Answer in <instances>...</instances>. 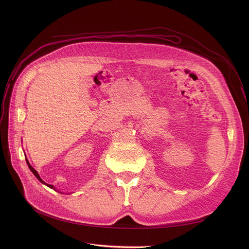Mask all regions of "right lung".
I'll use <instances>...</instances> for the list:
<instances>
[{
	"instance_id": "1",
	"label": "right lung",
	"mask_w": 249,
	"mask_h": 249,
	"mask_svg": "<svg viewBox=\"0 0 249 249\" xmlns=\"http://www.w3.org/2000/svg\"><path fill=\"white\" fill-rule=\"evenodd\" d=\"M26 162H27V165H28V167H29V169H30V170H31V171H32V173H33V174H34V175H35V176H36V178H37V179H38V180H39V181H40V182H42V183H44V184H46V185H47V186H48V187H50V188H52V189H54V190H55V188H54V186H53V185H51V184H47V183H45V182H44V181H43V180H42V179H41V178H40V176H39V174H38V172H37V171H36V170H35V169H34V168H33V167H32V166H31V165H30V163H29V162H28V160H26Z\"/></svg>"
}]
</instances>
